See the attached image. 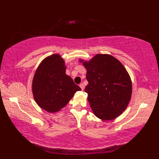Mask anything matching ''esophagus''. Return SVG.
I'll use <instances>...</instances> for the list:
<instances>
[{"mask_svg":"<svg viewBox=\"0 0 159 159\" xmlns=\"http://www.w3.org/2000/svg\"><path fill=\"white\" fill-rule=\"evenodd\" d=\"M79 86H80V88H81L82 90H84V89H85V86H84V85H83V83H80Z\"/></svg>","mask_w":159,"mask_h":159,"instance_id":"obj_1","label":"esophagus"}]
</instances>
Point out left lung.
Returning <instances> with one entry per match:
<instances>
[{
	"label": "left lung",
	"mask_w": 159,
	"mask_h": 159,
	"mask_svg": "<svg viewBox=\"0 0 159 159\" xmlns=\"http://www.w3.org/2000/svg\"><path fill=\"white\" fill-rule=\"evenodd\" d=\"M87 70L85 92L93 114L108 121L120 116L128 105L132 82L126 68L114 57L98 54L89 61L80 59Z\"/></svg>",
	"instance_id": "8db88e82"
}]
</instances>
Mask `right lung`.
Here are the masks:
<instances>
[{
	"label": "right lung",
	"instance_id": "right-lung-1",
	"mask_svg": "<svg viewBox=\"0 0 159 159\" xmlns=\"http://www.w3.org/2000/svg\"><path fill=\"white\" fill-rule=\"evenodd\" d=\"M66 64L59 54L43 59L36 70L32 92L36 103L48 113H56L72 99L80 87L66 74Z\"/></svg>",
	"mask_w": 159,
	"mask_h": 159
}]
</instances>
